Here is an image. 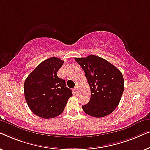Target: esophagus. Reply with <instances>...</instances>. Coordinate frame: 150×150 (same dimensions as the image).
<instances>
[{
	"mask_svg": "<svg viewBox=\"0 0 150 150\" xmlns=\"http://www.w3.org/2000/svg\"><path fill=\"white\" fill-rule=\"evenodd\" d=\"M77 86H76V87L74 88V93H76V91H77Z\"/></svg>",
	"mask_w": 150,
	"mask_h": 150,
	"instance_id": "obj_1",
	"label": "esophagus"
}]
</instances>
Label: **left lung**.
<instances>
[{
    "label": "left lung",
    "mask_w": 150,
    "mask_h": 150,
    "mask_svg": "<svg viewBox=\"0 0 150 150\" xmlns=\"http://www.w3.org/2000/svg\"><path fill=\"white\" fill-rule=\"evenodd\" d=\"M85 71L91 89V99L83 106L85 113L103 117L111 113L120 103L124 90V77L115 66L96 55L75 58Z\"/></svg>",
    "instance_id": "left-lung-1"
}]
</instances>
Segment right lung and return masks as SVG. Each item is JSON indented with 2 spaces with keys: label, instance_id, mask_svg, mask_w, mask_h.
Masks as SVG:
<instances>
[{
  "label": "right lung",
  "instance_id": "add662e5",
  "mask_svg": "<svg viewBox=\"0 0 150 150\" xmlns=\"http://www.w3.org/2000/svg\"><path fill=\"white\" fill-rule=\"evenodd\" d=\"M64 61L51 57L42 61L28 76L24 85V97L30 110L40 117L54 118L62 113L72 96L65 80L57 72Z\"/></svg>",
  "mask_w": 150,
  "mask_h": 150
}]
</instances>
